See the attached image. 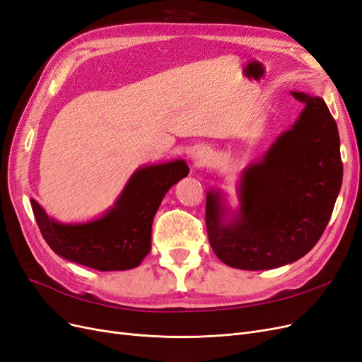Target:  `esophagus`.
<instances>
[{
    "label": "esophagus",
    "instance_id": "esophagus-1",
    "mask_svg": "<svg viewBox=\"0 0 362 362\" xmlns=\"http://www.w3.org/2000/svg\"><path fill=\"white\" fill-rule=\"evenodd\" d=\"M208 158V153L206 151H199L197 153V160L199 161H205Z\"/></svg>",
    "mask_w": 362,
    "mask_h": 362
}]
</instances>
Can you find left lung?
I'll return each mask as SVG.
<instances>
[{
  "mask_svg": "<svg viewBox=\"0 0 362 362\" xmlns=\"http://www.w3.org/2000/svg\"><path fill=\"white\" fill-rule=\"evenodd\" d=\"M305 105L260 160L247 166L232 211L216 189L206 193L208 240L232 268L272 269L305 256L331 218L343 181L340 136L320 97L292 93Z\"/></svg>",
  "mask_w": 362,
  "mask_h": 362,
  "instance_id": "obj_1",
  "label": "left lung"
}]
</instances>
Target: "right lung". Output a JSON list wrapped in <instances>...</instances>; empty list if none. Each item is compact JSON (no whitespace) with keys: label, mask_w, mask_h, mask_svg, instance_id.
Returning <instances> with one entry per match:
<instances>
[{"label":"right lung","mask_w":362,"mask_h":362,"mask_svg":"<svg viewBox=\"0 0 362 362\" xmlns=\"http://www.w3.org/2000/svg\"><path fill=\"white\" fill-rule=\"evenodd\" d=\"M189 175L182 158L138 168L106 213L85 223H61L31 199L33 213L45 241L74 264L98 271L138 267L151 250L157 209L172 185Z\"/></svg>","instance_id":"1"}]
</instances>
